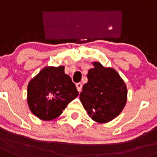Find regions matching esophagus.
I'll return each instance as SVG.
<instances>
[{"label": "esophagus", "instance_id": "34e87169", "mask_svg": "<svg viewBox=\"0 0 157 157\" xmlns=\"http://www.w3.org/2000/svg\"><path fill=\"white\" fill-rule=\"evenodd\" d=\"M76 89H77V90H78V92H81V90H82V84L81 83H76Z\"/></svg>", "mask_w": 157, "mask_h": 157}]
</instances>
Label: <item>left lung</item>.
Listing matches in <instances>:
<instances>
[{
    "label": "left lung",
    "mask_w": 157,
    "mask_h": 157,
    "mask_svg": "<svg viewBox=\"0 0 157 157\" xmlns=\"http://www.w3.org/2000/svg\"><path fill=\"white\" fill-rule=\"evenodd\" d=\"M88 72V82L80 94L82 105L90 117L98 123H106L120 114L127 102L125 83L115 70L100 63Z\"/></svg>",
    "instance_id": "obj_1"
}]
</instances>
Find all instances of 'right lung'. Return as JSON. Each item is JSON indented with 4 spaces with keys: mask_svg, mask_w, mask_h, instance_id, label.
<instances>
[{
    "mask_svg": "<svg viewBox=\"0 0 157 157\" xmlns=\"http://www.w3.org/2000/svg\"><path fill=\"white\" fill-rule=\"evenodd\" d=\"M76 85L64 67H47L30 81L27 102L33 114L43 120L57 118L78 96Z\"/></svg>",
    "mask_w": 157,
    "mask_h": 157,
    "instance_id": "obj_1",
    "label": "right lung"
}]
</instances>
